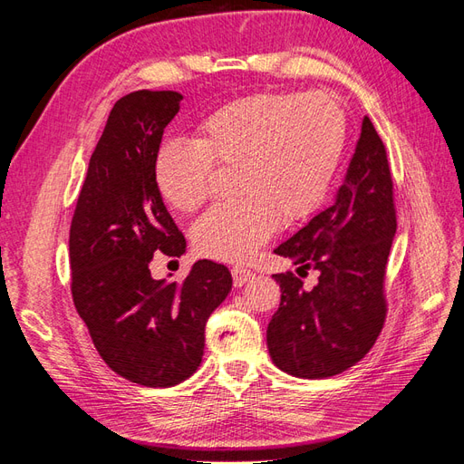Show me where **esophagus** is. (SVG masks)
<instances>
[{"mask_svg":"<svg viewBox=\"0 0 464 464\" xmlns=\"http://www.w3.org/2000/svg\"><path fill=\"white\" fill-rule=\"evenodd\" d=\"M256 273L246 269V266L236 265L232 266V278H234V286H244L249 278H254Z\"/></svg>","mask_w":464,"mask_h":464,"instance_id":"obj_1","label":"esophagus"}]
</instances>
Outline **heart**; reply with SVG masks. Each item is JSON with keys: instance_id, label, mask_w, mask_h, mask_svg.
Masks as SVG:
<instances>
[{"instance_id": "b5f03b06", "label": "heart", "mask_w": 464, "mask_h": 464, "mask_svg": "<svg viewBox=\"0 0 464 464\" xmlns=\"http://www.w3.org/2000/svg\"><path fill=\"white\" fill-rule=\"evenodd\" d=\"M346 111L312 91H261L203 116L193 139H172L154 157V188L178 213H195L213 193L215 166H236V201L193 228L199 256L244 261L276 232L323 205L346 149Z\"/></svg>"}]
</instances>
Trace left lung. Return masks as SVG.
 Listing matches in <instances>:
<instances>
[{"instance_id":"1","label":"left lung","mask_w":464,"mask_h":464,"mask_svg":"<svg viewBox=\"0 0 464 464\" xmlns=\"http://www.w3.org/2000/svg\"><path fill=\"white\" fill-rule=\"evenodd\" d=\"M395 232L387 150L366 116L336 201L275 249L302 265L298 275H273L280 305L266 327V346L280 370L323 379L370 353L387 317L385 275ZM310 268L320 276L305 289L301 278Z\"/></svg>"}]
</instances>
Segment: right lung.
Returning <instances> with one entry per match:
<instances>
[{"instance_id":"add662e5","label":"right lung","mask_w":464,"mask_h":464,"mask_svg":"<svg viewBox=\"0 0 464 464\" xmlns=\"http://www.w3.org/2000/svg\"><path fill=\"white\" fill-rule=\"evenodd\" d=\"M181 98L174 91L120 98L91 154L69 228L77 312L108 366L145 387H172L198 372L207 319L232 288L228 266L208 259L181 283L150 276L157 251H186L152 176Z\"/></svg>"}]
</instances>
